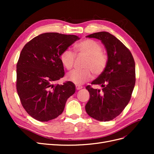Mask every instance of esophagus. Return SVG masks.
Listing matches in <instances>:
<instances>
[{
  "label": "esophagus",
  "instance_id": "obj_1",
  "mask_svg": "<svg viewBox=\"0 0 154 154\" xmlns=\"http://www.w3.org/2000/svg\"><path fill=\"white\" fill-rule=\"evenodd\" d=\"M83 87H82V86H80V85H76V90H80V89H82Z\"/></svg>",
  "mask_w": 154,
  "mask_h": 154
}]
</instances>
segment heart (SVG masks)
Listing matches in <instances>:
<instances>
[{
	"instance_id": "obj_1",
	"label": "heart",
	"mask_w": 154,
	"mask_h": 154,
	"mask_svg": "<svg viewBox=\"0 0 154 154\" xmlns=\"http://www.w3.org/2000/svg\"><path fill=\"white\" fill-rule=\"evenodd\" d=\"M76 51L78 53L85 55L87 59L83 65V69H76L69 72L67 78L76 85H82L92 78V72L99 76L105 70L108 57L102 51L101 45L91 39H85L76 44ZM75 55L71 50L66 49L60 54V60L63 66L67 70L73 67Z\"/></svg>"
}]
</instances>
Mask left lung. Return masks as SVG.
Instances as JSON below:
<instances>
[{
	"label": "left lung",
	"mask_w": 154,
	"mask_h": 154,
	"mask_svg": "<svg viewBox=\"0 0 154 154\" xmlns=\"http://www.w3.org/2000/svg\"><path fill=\"white\" fill-rule=\"evenodd\" d=\"M86 37L101 41L106 50L108 63L103 72L91 83L100 85L102 89L86 87L90 99L85 110L92 118L109 122L122 112L131 98L136 83L135 62L129 49L109 32H95Z\"/></svg>",
	"instance_id": "left-lung-1"
}]
</instances>
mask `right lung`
Masks as SVG:
<instances>
[{"label":"right lung","instance_id":"right-lung-1","mask_svg":"<svg viewBox=\"0 0 154 154\" xmlns=\"http://www.w3.org/2000/svg\"><path fill=\"white\" fill-rule=\"evenodd\" d=\"M76 35L45 32L23 48L17 64V91L22 105L32 118L48 122L61 114L75 85L54 82L63 77L60 54L75 41Z\"/></svg>","mask_w":154,"mask_h":154}]
</instances>
